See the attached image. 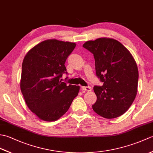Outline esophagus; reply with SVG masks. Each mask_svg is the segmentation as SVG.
Returning a JSON list of instances; mask_svg holds the SVG:
<instances>
[{
    "mask_svg": "<svg viewBox=\"0 0 153 153\" xmlns=\"http://www.w3.org/2000/svg\"><path fill=\"white\" fill-rule=\"evenodd\" d=\"M82 89L85 91H91V87H82Z\"/></svg>",
    "mask_w": 153,
    "mask_h": 153,
    "instance_id": "34e87169",
    "label": "esophagus"
}]
</instances>
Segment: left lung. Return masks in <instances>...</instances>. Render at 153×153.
Segmentation results:
<instances>
[{
    "mask_svg": "<svg viewBox=\"0 0 153 153\" xmlns=\"http://www.w3.org/2000/svg\"><path fill=\"white\" fill-rule=\"evenodd\" d=\"M83 47L91 53L95 61L96 75L102 86L93 87L97 101L92 106L103 118H115L132 105L137 92L139 72L129 51L113 39L89 41Z\"/></svg>",
    "mask_w": 153,
    "mask_h": 153,
    "instance_id": "left-lung-1",
    "label": "left lung"
}]
</instances>
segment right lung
<instances>
[{"label":"right lung","instance_id":"obj_1","mask_svg":"<svg viewBox=\"0 0 153 153\" xmlns=\"http://www.w3.org/2000/svg\"><path fill=\"white\" fill-rule=\"evenodd\" d=\"M76 43L48 39L28 52L22 63L21 91L28 108L44 121H56L66 113L79 86L62 82L65 62ZM68 78V77L66 79Z\"/></svg>","mask_w":153,"mask_h":153}]
</instances>
